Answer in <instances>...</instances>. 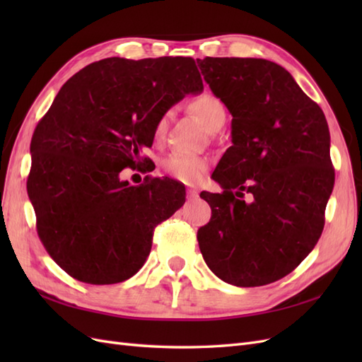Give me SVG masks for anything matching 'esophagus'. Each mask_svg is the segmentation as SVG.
Wrapping results in <instances>:
<instances>
[{
    "label": "esophagus",
    "mask_w": 362,
    "mask_h": 362,
    "mask_svg": "<svg viewBox=\"0 0 362 362\" xmlns=\"http://www.w3.org/2000/svg\"><path fill=\"white\" fill-rule=\"evenodd\" d=\"M199 196L198 189H187V198L189 199H196Z\"/></svg>",
    "instance_id": "esophagus-1"
}]
</instances>
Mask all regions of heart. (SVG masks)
Returning <instances> with one entry per match:
<instances>
[{"instance_id": "heart-1", "label": "heart", "mask_w": 362, "mask_h": 362, "mask_svg": "<svg viewBox=\"0 0 362 362\" xmlns=\"http://www.w3.org/2000/svg\"><path fill=\"white\" fill-rule=\"evenodd\" d=\"M189 110L202 120V124L210 133H216V131L221 129L226 120L225 104L221 98L211 92H202L192 98V101L189 103ZM168 125L169 113H164L154 127V137L157 140H161L166 136ZM208 166H210V163L204 157H189L178 154L169 156L161 163V169L164 173L184 184H196L201 181L208 170Z\"/></svg>"}]
</instances>
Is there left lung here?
<instances>
[{"instance_id": "8db88e82", "label": "left lung", "mask_w": 362, "mask_h": 362, "mask_svg": "<svg viewBox=\"0 0 362 362\" xmlns=\"http://www.w3.org/2000/svg\"><path fill=\"white\" fill-rule=\"evenodd\" d=\"M198 66L233 115V146L211 175L223 192L201 193L211 206L198 229L201 254L228 284L267 286L298 267L322 235L335 181L329 128L276 63L205 57Z\"/></svg>"}]
</instances>
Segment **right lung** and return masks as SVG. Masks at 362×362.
<instances>
[{
    "label": "right lung",
    "instance_id": "add662e5",
    "mask_svg": "<svg viewBox=\"0 0 362 362\" xmlns=\"http://www.w3.org/2000/svg\"><path fill=\"white\" fill-rule=\"evenodd\" d=\"M204 84L192 57L90 63L63 84L31 139L28 198L49 257L86 284L122 282L141 269L156 226L185 202L169 178L129 185L148 164L157 120Z\"/></svg>",
    "mask_w": 362,
    "mask_h": 362
}]
</instances>
